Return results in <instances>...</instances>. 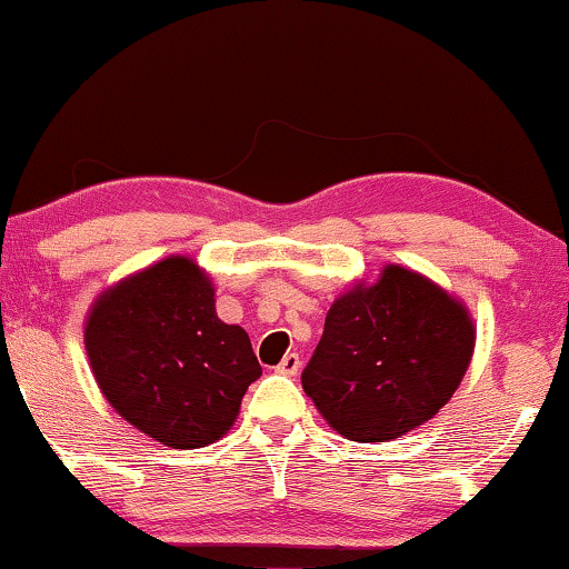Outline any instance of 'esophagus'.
<instances>
[{"label": "esophagus", "instance_id": "1", "mask_svg": "<svg viewBox=\"0 0 569 569\" xmlns=\"http://www.w3.org/2000/svg\"><path fill=\"white\" fill-rule=\"evenodd\" d=\"M277 371L282 376H298L300 373V356L298 352H287L282 358V363L277 366Z\"/></svg>", "mask_w": 569, "mask_h": 569}]
</instances>
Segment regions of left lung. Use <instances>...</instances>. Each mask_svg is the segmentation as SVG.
<instances>
[{"mask_svg":"<svg viewBox=\"0 0 569 569\" xmlns=\"http://www.w3.org/2000/svg\"><path fill=\"white\" fill-rule=\"evenodd\" d=\"M473 350L468 306L420 271L387 263L331 302L302 389L345 439H400L452 400Z\"/></svg>","mask_w":569,"mask_h":569,"instance_id":"1","label":"left lung"}]
</instances>
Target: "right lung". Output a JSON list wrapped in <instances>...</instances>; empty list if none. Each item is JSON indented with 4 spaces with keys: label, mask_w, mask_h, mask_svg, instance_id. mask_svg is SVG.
<instances>
[{
    "label": "right lung",
    "mask_w": 569,
    "mask_h": 569,
    "mask_svg": "<svg viewBox=\"0 0 569 569\" xmlns=\"http://www.w3.org/2000/svg\"><path fill=\"white\" fill-rule=\"evenodd\" d=\"M83 342L117 416L172 449L224 437L261 376L248 331L219 319L211 277L190 256L107 287L88 308Z\"/></svg>",
    "instance_id": "right-lung-1"
}]
</instances>
